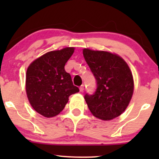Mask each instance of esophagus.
<instances>
[{"label": "esophagus", "instance_id": "1", "mask_svg": "<svg viewBox=\"0 0 159 159\" xmlns=\"http://www.w3.org/2000/svg\"><path fill=\"white\" fill-rule=\"evenodd\" d=\"M84 85H81V87H79L80 92H83V91H84Z\"/></svg>", "mask_w": 159, "mask_h": 159}]
</instances>
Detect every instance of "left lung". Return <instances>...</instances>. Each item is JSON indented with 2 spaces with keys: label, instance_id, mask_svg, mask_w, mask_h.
<instances>
[{
  "label": "left lung",
  "instance_id": "8db88e82",
  "mask_svg": "<svg viewBox=\"0 0 159 159\" xmlns=\"http://www.w3.org/2000/svg\"><path fill=\"white\" fill-rule=\"evenodd\" d=\"M83 55L97 83L96 92L84 96L90 112L102 120L117 117L126 109L134 91L129 66L121 57L108 52L84 48Z\"/></svg>",
  "mask_w": 159,
  "mask_h": 159
}]
</instances>
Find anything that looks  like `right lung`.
I'll return each instance as SVG.
<instances>
[{"label": "right lung", "instance_id": "add662e5", "mask_svg": "<svg viewBox=\"0 0 159 159\" xmlns=\"http://www.w3.org/2000/svg\"><path fill=\"white\" fill-rule=\"evenodd\" d=\"M73 47L52 51L33 61L27 69L26 93L33 108L45 117L59 114L69 96L79 92L65 71L66 63L74 53Z\"/></svg>", "mask_w": 159, "mask_h": 159}]
</instances>
